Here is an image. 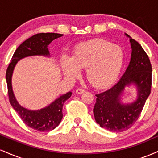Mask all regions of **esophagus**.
<instances>
[{
  "mask_svg": "<svg viewBox=\"0 0 158 158\" xmlns=\"http://www.w3.org/2000/svg\"><path fill=\"white\" fill-rule=\"evenodd\" d=\"M85 90L84 89H82V88H78V89L76 90V93L77 94H81L83 93H85Z\"/></svg>",
  "mask_w": 158,
  "mask_h": 158,
  "instance_id": "obj_1",
  "label": "esophagus"
}]
</instances>
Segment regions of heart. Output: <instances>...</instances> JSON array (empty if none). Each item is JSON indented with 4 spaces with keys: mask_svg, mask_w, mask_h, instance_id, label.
I'll return each mask as SVG.
<instances>
[{
    "mask_svg": "<svg viewBox=\"0 0 158 158\" xmlns=\"http://www.w3.org/2000/svg\"><path fill=\"white\" fill-rule=\"evenodd\" d=\"M124 52L119 47L103 39L80 43L76 47L72 57L64 56L61 67L64 76L73 79L86 69L88 80L98 88H108L117 80L123 64Z\"/></svg>",
    "mask_w": 158,
    "mask_h": 158,
    "instance_id": "b5f03b06",
    "label": "heart"
}]
</instances>
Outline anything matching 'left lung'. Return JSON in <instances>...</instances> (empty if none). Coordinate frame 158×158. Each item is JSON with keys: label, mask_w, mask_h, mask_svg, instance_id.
<instances>
[{"label": "left lung", "mask_w": 158, "mask_h": 158, "mask_svg": "<svg viewBox=\"0 0 158 158\" xmlns=\"http://www.w3.org/2000/svg\"><path fill=\"white\" fill-rule=\"evenodd\" d=\"M129 38L131 54L129 64L118 82L102 93L96 94L94 118L101 128L112 132L128 129L138 119L151 93L152 65L147 54L137 41ZM135 88L136 98L129 103L123 102L126 87Z\"/></svg>", "instance_id": "left-lung-1"}]
</instances>
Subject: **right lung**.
<instances>
[{
    "instance_id": "obj_1",
    "label": "right lung",
    "mask_w": 158,
    "mask_h": 158,
    "mask_svg": "<svg viewBox=\"0 0 158 158\" xmlns=\"http://www.w3.org/2000/svg\"><path fill=\"white\" fill-rule=\"evenodd\" d=\"M58 33H39L24 41L14 52L11 63L6 73V80L8 88V95L11 106L17 112L23 122L27 126L39 131H50L56 128L63 117L62 108L65 101L71 97L70 91L59 96L51 103L42 108L30 110L19 104L12 89V78L14 69L21 59L30 56H44L50 58L48 45L53 40L62 36Z\"/></svg>"
}]
</instances>
